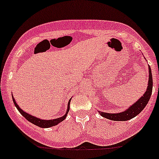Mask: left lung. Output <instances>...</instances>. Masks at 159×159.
<instances>
[{
  "label": "left lung",
  "mask_w": 159,
  "mask_h": 159,
  "mask_svg": "<svg viewBox=\"0 0 159 159\" xmlns=\"http://www.w3.org/2000/svg\"><path fill=\"white\" fill-rule=\"evenodd\" d=\"M152 75L150 66H149V82H148L147 90L144 93L143 96H142L139 99V100H137V102H134V105L130 106L128 109H127L125 111H121V112L107 113L99 111V113L104 118L112 120V121H128V120L131 119L137 116V115H139L147 105L152 95Z\"/></svg>",
  "instance_id": "left-lung-1"
}]
</instances>
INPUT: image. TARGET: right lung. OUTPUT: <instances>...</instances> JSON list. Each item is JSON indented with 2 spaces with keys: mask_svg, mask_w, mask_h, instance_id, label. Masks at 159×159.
Returning <instances> with one entry per match:
<instances>
[{
  "mask_svg": "<svg viewBox=\"0 0 159 159\" xmlns=\"http://www.w3.org/2000/svg\"><path fill=\"white\" fill-rule=\"evenodd\" d=\"M12 98H13V102H14L15 106L16 107V109H18L19 111L21 113V115H22L24 118H25L26 119H27L29 122H31V123L35 125L36 126H38V127H40V128H50V127L55 126V125H58L59 123H60L61 121H63V120L66 118V116H67L68 112H69V109H70V106H69V105H70L71 99H69V103H68L67 111H66V114L64 115L63 116L60 117V118H55V119H51V120L40 119V118H36V117L31 116V115L28 114L27 112L24 111L22 109H21V108H20V106L17 105L16 102L14 98H13V96H12Z\"/></svg>",
  "mask_w": 159,
  "mask_h": 159,
  "instance_id": "right-lung-1",
  "label": "right lung"
}]
</instances>
